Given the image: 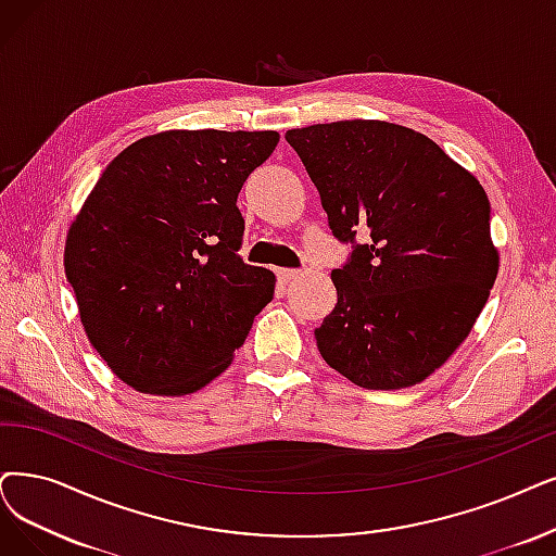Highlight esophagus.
<instances>
[{
    "mask_svg": "<svg viewBox=\"0 0 556 556\" xmlns=\"http://www.w3.org/2000/svg\"><path fill=\"white\" fill-rule=\"evenodd\" d=\"M296 276H299L296 269H278V278H280L282 282H290V280H294Z\"/></svg>",
    "mask_w": 556,
    "mask_h": 556,
    "instance_id": "1",
    "label": "esophagus"
}]
</instances>
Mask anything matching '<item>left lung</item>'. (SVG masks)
<instances>
[{"label": "left lung", "mask_w": 556, "mask_h": 556, "mask_svg": "<svg viewBox=\"0 0 556 556\" xmlns=\"http://www.w3.org/2000/svg\"><path fill=\"white\" fill-rule=\"evenodd\" d=\"M285 139L332 235L351 243L330 274L338 305L315 328L321 358L367 390L425 381L468 338L497 278L483 187L429 137L386 121L309 125Z\"/></svg>", "instance_id": "left-lung-1"}]
</instances>
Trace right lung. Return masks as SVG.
Segmentation results:
<instances>
[{
    "instance_id": "obj_1",
    "label": "right lung",
    "mask_w": 556,
    "mask_h": 556,
    "mask_svg": "<svg viewBox=\"0 0 556 556\" xmlns=\"http://www.w3.org/2000/svg\"><path fill=\"white\" fill-rule=\"evenodd\" d=\"M278 131L170 129L111 162L65 239V278L88 340L139 392L205 388L274 299L241 260L237 195Z\"/></svg>"
}]
</instances>
